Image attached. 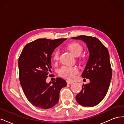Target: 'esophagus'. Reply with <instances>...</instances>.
Wrapping results in <instances>:
<instances>
[{
  "mask_svg": "<svg viewBox=\"0 0 124 124\" xmlns=\"http://www.w3.org/2000/svg\"><path fill=\"white\" fill-rule=\"evenodd\" d=\"M67 84H71L73 83V82L69 81H67Z\"/></svg>",
  "mask_w": 124,
  "mask_h": 124,
  "instance_id": "esophagus-1",
  "label": "esophagus"
}]
</instances>
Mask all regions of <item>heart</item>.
Returning <instances> with one entry per match:
<instances>
[{"label":"heart","mask_w":124,"mask_h":124,"mask_svg":"<svg viewBox=\"0 0 124 124\" xmlns=\"http://www.w3.org/2000/svg\"><path fill=\"white\" fill-rule=\"evenodd\" d=\"M67 48L70 51L75 57H78L82 53L83 48L79 44L77 43H72L67 46ZM59 52L56 51L53 55V59L57 61L58 59ZM78 73V69L76 67H70L64 66L62 67L59 70V74L61 77L65 78L69 80H72L76 77V75Z\"/></svg>","instance_id":"b5f03b06"}]
</instances>
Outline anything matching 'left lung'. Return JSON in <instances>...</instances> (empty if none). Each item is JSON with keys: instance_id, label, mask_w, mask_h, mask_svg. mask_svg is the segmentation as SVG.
<instances>
[{"instance_id": "8db88e82", "label": "left lung", "mask_w": 124, "mask_h": 124, "mask_svg": "<svg viewBox=\"0 0 124 124\" xmlns=\"http://www.w3.org/2000/svg\"><path fill=\"white\" fill-rule=\"evenodd\" d=\"M71 39L83 41L89 53L82 77L90 82L83 84L76 100L82 106L94 107L103 100L109 88L112 75L109 53L96 37L80 36Z\"/></svg>"}]
</instances>
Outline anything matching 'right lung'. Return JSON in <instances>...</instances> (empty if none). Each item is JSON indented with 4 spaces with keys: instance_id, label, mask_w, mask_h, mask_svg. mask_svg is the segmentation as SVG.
<instances>
[{
    "instance_id": "obj_1",
    "label": "right lung",
    "mask_w": 124,
    "mask_h": 124,
    "mask_svg": "<svg viewBox=\"0 0 124 124\" xmlns=\"http://www.w3.org/2000/svg\"><path fill=\"white\" fill-rule=\"evenodd\" d=\"M67 39H39L26 44L18 59L20 81L24 94L33 106L43 109L58 102L61 89L67 85L61 78L47 83L51 72L52 54Z\"/></svg>"
}]
</instances>
